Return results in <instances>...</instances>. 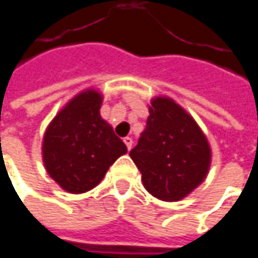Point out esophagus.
<instances>
[{
  "label": "esophagus",
  "mask_w": 258,
  "mask_h": 258,
  "mask_svg": "<svg viewBox=\"0 0 258 258\" xmlns=\"http://www.w3.org/2000/svg\"><path fill=\"white\" fill-rule=\"evenodd\" d=\"M124 143L127 145V149H128V151L133 148V139H131V137H125V139H124Z\"/></svg>",
  "instance_id": "1"
}]
</instances>
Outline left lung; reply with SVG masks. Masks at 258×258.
Returning a JSON list of instances; mask_svg holds the SVG:
<instances>
[{
    "label": "left lung",
    "instance_id": "left-lung-1",
    "mask_svg": "<svg viewBox=\"0 0 258 258\" xmlns=\"http://www.w3.org/2000/svg\"><path fill=\"white\" fill-rule=\"evenodd\" d=\"M145 188L157 199L178 202L209 172L211 148L197 122L172 98L155 97L146 128L130 151Z\"/></svg>",
    "mask_w": 258,
    "mask_h": 258
}]
</instances>
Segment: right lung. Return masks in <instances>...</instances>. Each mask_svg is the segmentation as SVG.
Returning a JSON list of instances; mask_svg holds the SVG:
<instances>
[{
	"instance_id": "obj_1",
	"label": "right lung",
	"mask_w": 258,
	"mask_h": 258,
	"mask_svg": "<svg viewBox=\"0 0 258 258\" xmlns=\"http://www.w3.org/2000/svg\"><path fill=\"white\" fill-rule=\"evenodd\" d=\"M103 97L86 89L53 118L43 137V163L62 189L80 194L97 186L124 154L125 143L100 116Z\"/></svg>"
}]
</instances>
